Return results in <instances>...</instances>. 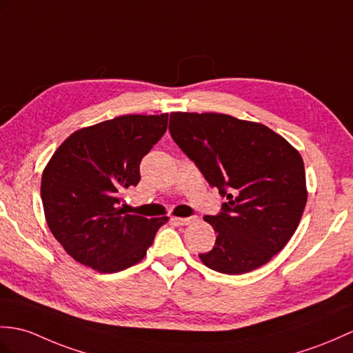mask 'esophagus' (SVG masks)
I'll return each instance as SVG.
<instances>
[{
    "instance_id": "1",
    "label": "esophagus",
    "mask_w": 353,
    "mask_h": 353,
    "mask_svg": "<svg viewBox=\"0 0 353 353\" xmlns=\"http://www.w3.org/2000/svg\"><path fill=\"white\" fill-rule=\"evenodd\" d=\"M173 221L179 225H190L191 223L195 221V216H190V218H173Z\"/></svg>"
}]
</instances>
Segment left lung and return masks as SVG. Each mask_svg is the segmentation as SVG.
Returning <instances> with one entry per match:
<instances>
[{
	"instance_id": "left-lung-1",
	"label": "left lung",
	"mask_w": 353,
	"mask_h": 353,
	"mask_svg": "<svg viewBox=\"0 0 353 353\" xmlns=\"http://www.w3.org/2000/svg\"><path fill=\"white\" fill-rule=\"evenodd\" d=\"M170 134L212 188L227 199L215 247L199 257L221 274L263 266L290 241L307 203L301 154L265 125L215 112H171Z\"/></svg>"
}]
</instances>
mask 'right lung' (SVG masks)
<instances>
[{
	"mask_svg": "<svg viewBox=\"0 0 353 353\" xmlns=\"http://www.w3.org/2000/svg\"><path fill=\"white\" fill-rule=\"evenodd\" d=\"M167 123L168 114L97 123L72 134L49 161L40 188L46 223L81 265L106 274L132 266L167 223L120 208V192L138 185L139 163Z\"/></svg>",
	"mask_w": 353,
	"mask_h": 353,
	"instance_id": "1",
	"label": "right lung"
}]
</instances>
